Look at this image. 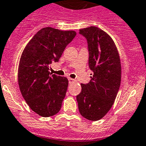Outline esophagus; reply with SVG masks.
<instances>
[{"mask_svg": "<svg viewBox=\"0 0 146 146\" xmlns=\"http://www.w3.org/2000/svg\"><path fill=\"white\" fill-rule=\"evenodd\" d=\"M68 81H69V83H73L76 81V80L73 79V78H69Z\"/></svg>", "mask_w": 146, "mask_h": 146, "instance_id": "34e87169", "label": "esophagus"}]
</instances>
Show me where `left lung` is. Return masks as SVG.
Returning <instances> with one entry per match:
<instances>
[{
	"label": "left lung",
	"instance_id": "1",
	"mask_svg": "<svg viewBox=\"0 0 146 146\" xmlns=\"http://www.w3.org/2000/svg\"><path fill=\"white\" fill-rule=\"evenodd\" d=\"M86 39L91 81L81 84L76 96L80 113L88 120L102 119L110 111L119 91L121 64L117 49L112 39L103 30L90 27L79 30Z\"/></svg>",
	"mask_w": 146,
	"mask_h": 146
}]
</instances>
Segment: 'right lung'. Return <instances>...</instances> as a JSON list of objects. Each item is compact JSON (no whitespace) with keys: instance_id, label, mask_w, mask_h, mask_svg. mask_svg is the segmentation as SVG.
<instances>
[{"instance_id":"add662e5","label":"right lung","mask_w":146,"mask_h":146,"mask_svg":"<svg viewBox=\"0 0 146 146\" xmlns=\"http://www.w3.org/2000/svg\"><path fill=\"white\" fill-rule=\"evenodd\" d=\"M76 35L74 31L43 28L29 42L21 54L18 70L20 91L29 107L40 116H53L60 110L68 80L50 73V65L59 61Z\"/></svg>"}]
</instances>
